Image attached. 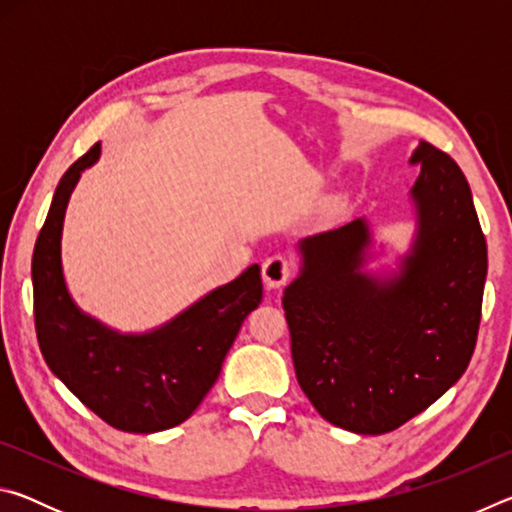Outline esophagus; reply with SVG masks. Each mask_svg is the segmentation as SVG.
<instances>
[{
  "mask_svg": "<svg viewBox=\"0 0 512 512\" xmlns=\"http://www.w3.org/2000/svg\"><path fill=\"white\" fill-rule=\"evenodd\" d=\"M289 277H291V264L287 257L273 255L266 259L262 266V280H264V287L268 291L284 287V284L289 282Z\"/></svg>",
  "mask_w": 512,
  "mask_h": 512,
  "instance_id": "obj_1",
  "label": "esophagus"
}]
</instances>
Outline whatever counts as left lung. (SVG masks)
<instances>
[{
    "label": "left lung",
    "mask_w": 512,
    "mask_h": 512,
    "mask_svg": "<svg viewBox=\"0 0 512 512\" xmlns=\"http://www.w3.org/2000/svg\"><path fill=\"white\" fill-rule=\"evenodd\" d=\"M409 198L415 235L400 268L379 275L366 219L298 241L284 289L298 384L327 422L363 436L402 427L445 395L472 359L488 248L458 164L420 142Z\"/></svg>",
    "instance_id": "8db88e82"
}]
</instances>
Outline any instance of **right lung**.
Returning <instances> with one entry per match:
<instances>
[{"instance_id": "add662e5", "label": "right lung", "mask_w": 512, "mask_h": 512, "mask_svg": "<svg viewBox=\"0 0 512 512\" xmlns=\"http://www.w3.org/2000/svg\"><path fill=\"white\" fill-rule=\"evenodd\" d=\"M101 144L65 171L33 248V314L49 370L110 427L155 433L178 427L219 379L241 323L262 302L259 264L216 287L167 323L121 334L76 305L63 273V223L81 173Z\"/></svg>"}]
</instances>
